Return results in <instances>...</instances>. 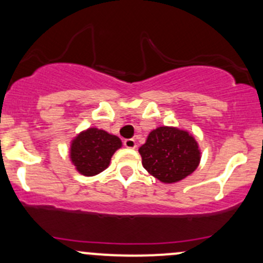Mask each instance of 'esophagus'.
<instances>
[{"label": "esophagus", "mask_w": 263, "mask_h": 263, "mask_svg": "<svg viewBox=\"0 0 263 263\" xmlns=\"http://www.w3.org/2000/svg\"><path fill=\"white\" fill-rule=\"evenodd\" d=\"M124 146L129 149H134L137 148V142L134 139H125L124 140Z\"/></svg>", "instance_id": "esophagus-1"}]
</instances>
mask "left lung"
Here are the masks:
<instances>
[{"mask_svg":"<svg viewBox=\"0 0 263 263\" xmlns=\"http://www.w3.org/2000/svg\"><path fill=\"white\" fill-rule=\"evenodd\" d=\"M144 168L163 183H176L193 173L200 162L198 143L188 132L159 126L139 148Z\"/></svg>","mask_w":263,"mask_h":263,"instance_id":"left-lung-1","label":"left lung"}]
</instances>
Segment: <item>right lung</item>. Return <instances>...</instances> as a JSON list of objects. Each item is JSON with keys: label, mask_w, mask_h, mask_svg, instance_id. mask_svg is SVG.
I'll return each instance as SVG.
<instances>
[{"label": "right lung", "mask_w": 263, "mask_h": 263, "mask_svg": "<svg viewBox=\"0 0 263 263\" xmlns=\"http://www.w3.org/2000/svg\"><path fill=\"white\" fill-rule=\"evenodd\" d=\"M121 146V140L98 128H89L72 139L70 159L76 171L86 177L97 176L110 164L112 154Z\"/></svg>", "instance_id": "right-lung-1"}]
</instances>
